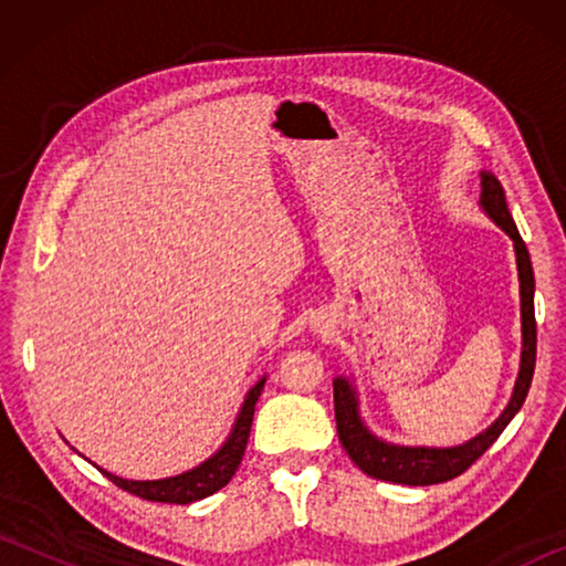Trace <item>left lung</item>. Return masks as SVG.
<instances>
[{"label": "left lung", "mask_w": 566, "mask_h": 566, "mask_svg": "<svg viewBox=\"0 0 566 566\" xmlns=\"http://www.w3.org/2000/svg\"><path fill=\"white\" fill-rule=\"evenodd\" d=\"M479 207L512 239L514 256H516V276H520V312H522V357H520V375H516L512 397L484 432L467 439L464 444L457 447H411V444H395L387 439L377 437L361 419L359 411V395L357 385L349 377H334V417H337V434L342 447L354 464L371 479L391 484L407 486H427L439 484L447 479H454L467 472L486 449H490L496 437L504 432V427L514 419L516 411L522 409L526 391L532 385L534 361H536V324H534V272L532 260L522 242L520 229L506 207L504 189L492 171H479Z\"/></svg>", "instance_id": "8db88e82"}]
</instances>
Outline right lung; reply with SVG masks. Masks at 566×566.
<instances>
[{"mask_svg": "<svg viewBox=\"0 0 566 566\" xmlns=\"http://www.w3.org/2000/svg\"><path fill=\"white\" fill-rule=\"evenodd\" d=\"M266 377H262L256 385L247 391L242 407L237 411V419L232 424V432L227 434L224 444L217 449L212 457H207L202 464L187 469V472L165 476V479H124L107 472V469H99V472L119 486V490L137 494L142 500L149 502H165V504H191L205 500V496L214 494L229 484V479L234 476L239 462H242L249 429H252L254 419V407L256 399H260L264 389Z\"/></svg>", "mask_w": 566, "mask_h": 566, "instance_id": "obj_1", "label": "right lung"}]
</instances>
